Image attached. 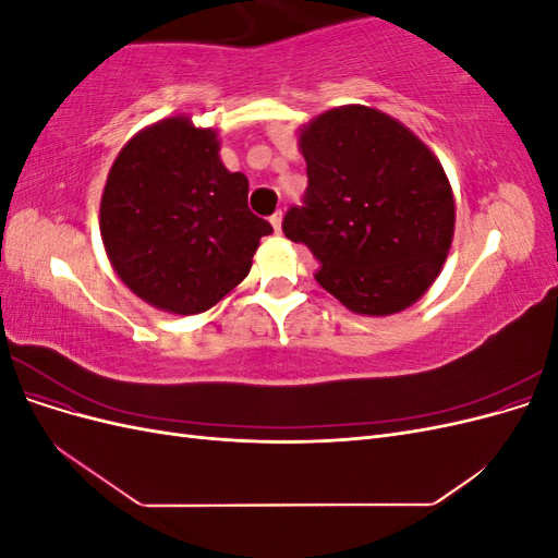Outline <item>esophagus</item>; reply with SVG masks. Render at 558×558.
I'll return each mask as SVG.
<instances>
[{
	"instance_id": "34e87169",
	"label": "esophagus",
	"mask_w": 558,
	"mask_h": 558,
	"mask_svg": "<svg viewBox=\"0 0 558 558\" xmlns=\"http://www.w3.org/2000/svg\"><path fill=\"white\" fill-rule=\"evenodd\" d=\"M281 221H283V214H281V211H277V214L269 216V223H272V228H275V232H277V234L281 232Z\"/></svg>"
}]
</instances>
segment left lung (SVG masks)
Returning <instances> with one entry per match:
<instances>
[{
  "label": "left lung",
  "mask_w": 558,
  "mask_h": 558,
  "mask_svg": "<svg viewBox=\"0 0 558 558\" xmlns=\"http://www.w3.org/2000/svg\"><path fill=\"white\" fill-rule=\"evenodd\" d=\"M302 207L283 234L320 263L316 281L356 314L388 316L424 295L453 240V193L440 160L396 118L337 107L300 130Z\"/></svg>",
  "instance_id": "1"
}]
</instances>
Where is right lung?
<instances>
[{
  "instance_id": "add662e5",
  "label": "right lung",
  "mask_w": 558,
  "mask_h": 558,
  "mask_svg": "<svg viewBox=\"0 0 558 558\" xmlns=\"http://www.w3.org/2000/svg\"><path fill=\"white\" fill-rule=\"evenodd\" d=\"M216 130L172 116L144 128L113 160L99 232L116 275L148 305L199 314L248 275L272 232L248 209V181L228 172Z\"/></svg>"
}]
</instances>
